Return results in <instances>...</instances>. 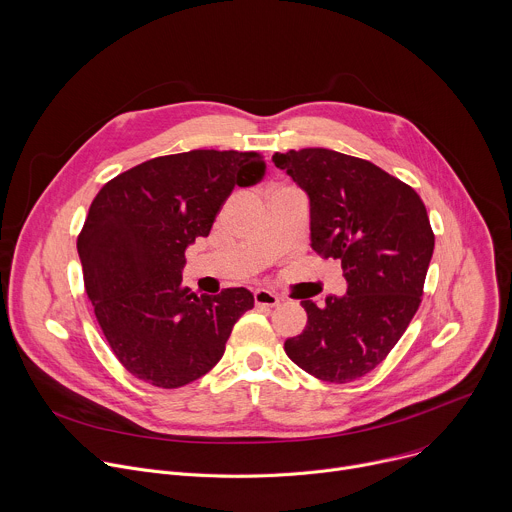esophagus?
<instances>
[{
	"label": "esophagus",
	"mask_w": 512,
	"mask_h": 512,
	"mask_svg": "<svg viewBox=\"0 0 512 512\" xmlns=\"http://www.w3.org/2000/svg\"><path fill=\"white\" fill-rule=\"evenodd\" d=\"M253 300H255V306H257V308H273V306L279 304V298L273 294V291L261 289V287L255 289Z\"/></svg>",
	"instance_id": "34e87169"
}]
</instances>
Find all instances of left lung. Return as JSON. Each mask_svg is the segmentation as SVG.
Segmentation results:
<instances>
[{
	"instance_id": "8db88e82",
	"label": "left lung",
	"mask_w": 512,
	"mask_h": 512,
	"mask_svg": "<svg viewBox=\"0 0 512 512\" xmlns=\"http://www.w3.org/2000/svg\"><path fill=\"white\" fill-rule=\"evenodd\" d=\"M310 198L312 249L342 263L344 296L302 300L308 324L283 348L300 369L328 383L371 373L415 316L433 231L419 194L379 166L324 148L273 154Z\"/></svg>"
}]
</instances>
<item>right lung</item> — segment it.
I'll list each match as a JSON object with an SVG mask.
<instances>
[{"instance_id": "right-lung-1", "label": "right lung", "mask_w": 512, "mask_h": 512, "mask_svg": "<svg viewBox=\"0 0 512 512\" xmlns=\"http://www.w3.org/2000/svg\"><path fill=\"white\" fill-rule=\"evenodd\" d=\"M263 176L255 152L192 150L143 162L95 196L77 241L85 289L111 350L139 381L178 389L223 358L253 294L196 296L182 285L184 253L208 237L235 186Z\"/></svg>"}]
</instances>
